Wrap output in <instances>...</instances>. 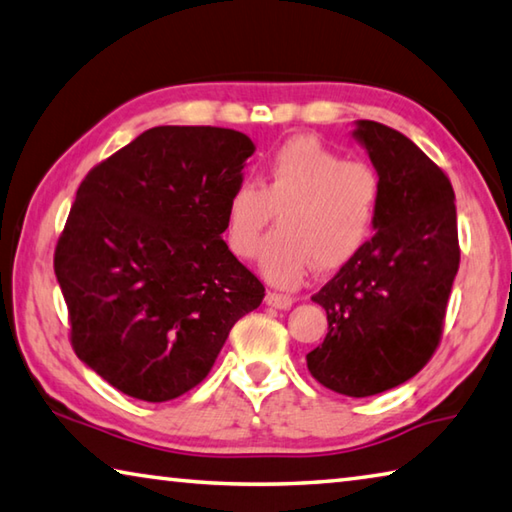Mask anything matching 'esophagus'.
I'll list each match as a JSON object with an SVG mask.
<instances>
[{"label": "esophagus", "mask_w": 512, "mask_h": 512, "mask_svg": "<svg viewBox=\"0 0 512 512\" xmlns=\"http://www.w3.org/2000/svg\"><path fill=\"white\" fill-rule=\"evenodd\" d=\"M265 303H267V306H272V308L288 310V308H292L294 299H292V297H288V294H279V292H267V294H265Z\"/></svg>", "instance_id": "esophagus-1"}]
</instances>
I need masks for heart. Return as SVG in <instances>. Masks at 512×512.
<instances>
[{
    "label": "heart",
    "instance_id": "b5f03b06",
    "mask_svg": "<svg viewBox=\"0 0 512 512\" xmlns=\"http://www.w3.org/2000/svg\"><path fill=\"white\" fill-rule=\"evenodd\" d=\"M382 182L366 161H346L312 137H294L272 152L261 182H238L224 209L229 251L249 261L261 249L274 213L281 238L263 249L261 274L297 288L312 265L333 272L360 254L378 220Z\"/></svg>",
    "mask_w": 512,
    "mask_h": 512
}]
</instances>
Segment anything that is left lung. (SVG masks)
I'll list each match as a JSON object with an SVG mask.
<instances>
[{"label":"left lung","mask_w":512,"mask_h":512,"mask_svg":"<svg viewBox=\"0 0 512 512\" xmlns=\"http://www.w3.org/2000/svg\"><path fill=\"white\" fill-rule=\"evenodd\" d=\"M353 139L382 182L375 236L312 297L328 333L306 360L330 391L369 398L414 378L434 355L461 251L443 170L378 121H355Z\"/></svg>","instance_id":"1"}]
</instances>
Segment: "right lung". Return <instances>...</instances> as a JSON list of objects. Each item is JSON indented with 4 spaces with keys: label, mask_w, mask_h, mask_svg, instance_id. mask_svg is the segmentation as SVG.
<instances>
[{
    "label": "right lung",
    "mask_w": 512,
    "mask_h": 512,
    "mask_svg": "<svg viewBox=\"0 0 512 512\" xmlns=\"http://www.w3.org/2000/svg\"><path fill=\"white\" fill-rule=\"evenodd\" d=\"M247 134L150 128L87 173L53 270L78 360L125 396L166 402L209 375L263 283L231 254L224 209Z\"/></svg>",
    "instance_id": "1"
}]
</instances>
